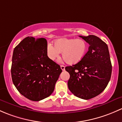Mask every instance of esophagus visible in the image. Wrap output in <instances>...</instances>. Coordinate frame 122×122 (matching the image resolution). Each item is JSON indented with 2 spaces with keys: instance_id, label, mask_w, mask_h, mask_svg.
I'll use <instances>...</instances> for the list:
<instances>
[{
  "instance_id": "34e87169",
  "label": "esophagus",
  "mask_w": 122,
  "mask_h": 122,
  "mask_svg": "<svg viewBox=\"0 0 122 122\" xmlns=\"http://www.w3.org/2000/svg\"><path fill=\"white\" fill-rule=\"evenodd\" d=\"M61 69L62 70H65V66H63V65H61Z\"/></svg>"
}]
</instances>
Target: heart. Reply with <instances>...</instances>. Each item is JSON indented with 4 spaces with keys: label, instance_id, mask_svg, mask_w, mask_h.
I'll list each match as a JSON object with an SVG mask.
<instances>
[{
    "label": "heart",
    "instance_id": "heart-1",
    "mask_svg": "<svg viewBox=\"0 0 122 122\" xmlns=\"http://www.w3.org/2000/svg\"><path fill=\"white\" fill-rule=\"evenodd\" d=\"M87 43L81 38H61L54 42V46L49 44L47 54L52 61H55L62 54L63 60L69 65H74L83 59L87 51Z\"/></svg>",
    "mask_w": 122,
    "mask_h": 122
}]
</instances>
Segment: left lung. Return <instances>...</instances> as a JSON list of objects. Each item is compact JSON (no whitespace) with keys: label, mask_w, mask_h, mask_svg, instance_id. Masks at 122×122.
<instances>
[{"label":"left lung","mask_w":122,"mask_h":122,"mask_svg":"<svg viewBox=\"0 0 122 122\" xmlns=\"http://www.w3.org/2000/svg\"><path fill=\"white\" fill-rule=\"evenodd\" d=\"M89 45L83 59L76 65L66 66L70 74L69 89L75 96L88 100L101 93L109 83L112 63L107 45L95 35L79 36Z\"/></svg>","instance_id":"obj_1"}]
</instances>
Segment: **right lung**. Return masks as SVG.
<instances>
[{"instance_id": "1", "label": "right lung", "mask_w": 122, "mask_h": 122, "mask_svg": "<svg viewBox=\"0 0 122 122\" xmlns=\"http://www.w3.org/2000/svg\"><path fill=\"white\" fill-rule=\"evenodd\" d=\"M45 38H25L14 49L11 75L19 93L33 101L49 97L62 71L61 66L49 58Z\"/></svg>"}]
</instances>
